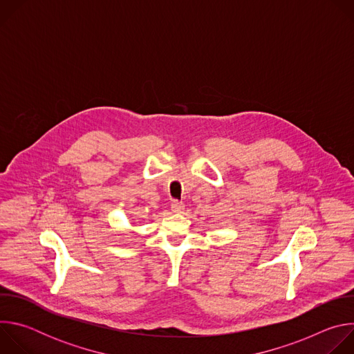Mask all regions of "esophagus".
<instances>
[{
	"instance_id": "34e87169",
	"label": "esophagus",
	"mask_w": 354,
	"mask_h": 354,
	"mask_svg": "<svg viewBox=\"0 0 354 354\" xmlns=\"http://www.w3.org/2000/svg\"><path fill=\"white\" fill-rule=\"evenodd\" d=\"M171 210H172V213H175V214H182L183 210H185V205L182 203V201L175 200L174 203L171 205Z\"/></svg>"
}]
</instances>
